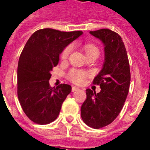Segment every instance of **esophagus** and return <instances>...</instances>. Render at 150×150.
<instances>
[{
    "label": "esophagus",
    "instance_id": "34e87169",
    "mask_svg": "<svg viewBox=\"0 0 150 150\" xmlns=\"http://www.w3.org/2000/svg\"><path fill=\"white\" fill-rule=\"evenodd\" d=\"M79 89V88L75 87V86H72V87H71V91H72V92H75V91H78Z\"/></svg>",
    "mask_w": 150,
    "mask_h": 150
}]
</instances>
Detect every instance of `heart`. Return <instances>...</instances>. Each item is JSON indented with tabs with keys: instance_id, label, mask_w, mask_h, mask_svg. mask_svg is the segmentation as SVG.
Segmentation results:
<instances>
[{
	"instance_id": "obj_1",
	"label": "heart",
	"mask_w": 150,
	"mask_h": 150,
	"mask_svg": "<svg viewBox=\"0 0 150 150\" xmlns=\"http://www.w3.org/2000/svg\"><path fill=\"white\" fill-rule=\"evenodd\" d=\"M71 50H72L71 45H69L64 47V50L62 52V54H61V58L62 60H66L67 58H69ZM84 50H85L86 55L88 54H91V53H93V52H98V47L94 45H92V44H86L84 45ZM87 76V72L81 71V70H76V69L71 70L69 71V75H68V78H69V80L75 84H82Z\"/></svg>"
}]
</instances>
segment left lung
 Wrapping results in <instances>:
<instances>
[{
    "label": "left lung",
    "mask_w": 150,
    "mask_h": 150,
    "mask_svg": "<svg viewBox=\"0 0 150 150\" xmlns=\"http://www.w3.org/2000/svg\"><path fill=\"white\" fill-rule=\"evenodd\" d=\"M105 45V63L92 83L100 86L99 93L86 89L81 116L86 125L100 129L112 123L124 105L130 86L129 62L121 37L108 28L90 31Z\"/></svg>",
    "instance_id": "obj_1"
}]
</instances>
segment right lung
<instances>
[{
    "mask_svg": "<svg viewBox=\"0 0 150 150\" xmlns=\"http://www.w3.org/2000/svg\"><path fill=\"white\" fill-rule=\"evenodd\" d=\"M81 35V31L40 29L23 48L18 65V97L25 115L35 123L48 124L59 115L71 86L61 84L51 87V71L58 64L64 47Z\"/></svg>",
    "mask_w": 150,
    "mask_h": 150,
    "instance_id": "right-lung-1",
    "label": "right lung"
}]
</instances>
